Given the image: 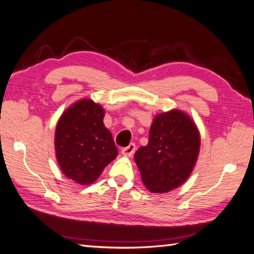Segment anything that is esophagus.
I'll return each instance as SVG.
<instances>
[{
    "label": "esophagus",
    "mask_w": 254,
    "mask_h": 254,
    "mask_svg": "<svg viewBox=\"0 0 254 254\" xmlns=\"http://www.w3.org/2000/svg\"><path fill=\"white\" fill-rule=\"evenodd\" d=\"M134 150H136V144L130 143L128 146H126V148H124L122 150V154L125 155V156L130 157L134 153Z\"/></svg>",
    "instance_id": "obj_1"
}]
</instances>
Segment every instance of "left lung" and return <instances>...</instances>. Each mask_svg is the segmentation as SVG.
<instances>
[{"label": "left lung", "instance_id": "obj_1", "mask_svg": "<svg viewBox=\"0 0 254 254\" xmlns=\"http://www.w3.org/2000/svg\"><path fill=\"white\" fill-rule=\"evenodd\" d=\"M200 141L199 129L187 113L171 110L157 114L148 144L134 153L145 188L165 193L186 183L198 160Z\"/></svg>", "mask_w": 254, "mask_h": 254}]
</instances>
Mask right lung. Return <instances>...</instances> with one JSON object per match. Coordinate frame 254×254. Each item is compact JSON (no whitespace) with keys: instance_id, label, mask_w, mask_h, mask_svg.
Here are the masks:
<instances>
[{"instance_id":"add662e5","label":"right lung","mask_w":254,"mask_h":254,"mask_svg":"<svg viewBox=\"0 0 254 254\" xmlns=\"http://www.w3.org/2000/svg\"><path fill=\"white\" fill-rule=\"evenodd\" d=\"M104 114L102 105L81 99L63 112L56 125V160L65 176L79 185L94 183L117 156Z\"/></svg>"}]
</instances>
